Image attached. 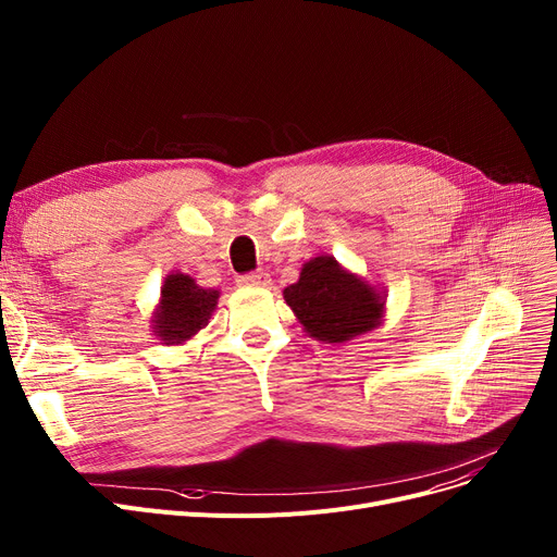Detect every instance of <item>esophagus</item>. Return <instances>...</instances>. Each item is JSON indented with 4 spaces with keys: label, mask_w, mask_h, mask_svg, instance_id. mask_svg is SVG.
Here are the masks:
<instances>
[{
    "label": "esophagus",
    "mask_w": 557,
    "mask_h": 557,
    "mask_svg": "<svg viewBox=\"0 0 557 557\" xmlns=\"http://www.w3.org/2000/svg\"><path fill=\"white\" fill-rule=\"evenodd\" d=\"M237 282H239L242 286H269L271 277H269V273L257 271V273H248V275H242Z\"/></svg>",
    "instance_id": "1"
}]
</instances>
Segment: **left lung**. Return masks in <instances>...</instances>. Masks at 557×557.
<instances>
[{
  "label": "left lung",
  "instance_id": "1",
  "mask_svg": "<svg viewBox=\"0 0 557 557\" xmlns=\"http://www.w3.org/2000/svg\"><path fill=\"white\" fill-rule=\"evenodd\" d=\"M284 300L305 332L325 343L352 341L384 318V296L330 255L309 259L300 280L284 288Z\"/></svg>",
  "mask_w": 557,
  "mask_h": 557
}]
</instances>
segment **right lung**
<instances>
[{"label": "right lung", "instance_id": "1", "mask_svg": "<svg viewBox=\"0 0 557 557\" xmlns=\"http://www.w3.org/2000/svg\"><path fill=\"white\" fill-rule=\"evenodd\" d=\"M219 302L216 288H202L185 273L164 277L160 305L153 311V332L164 345H181L210 323Z\"/></svg>", "mask_w": 557, "mask_h": 557}]
</instances>
